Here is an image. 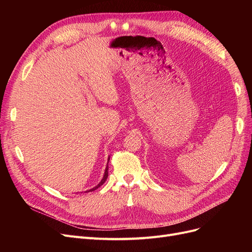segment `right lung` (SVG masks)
I'll list each match as a JSON object with an SVG mask.
<instances>
[{
	"mask_svg": "<svg viewBox=\"0 0 252 252\" xmlns=\"http://www.w3.org/2000/svg\"><path fill=\"white\" fill-rule=\"evenodd\" d=\"M108 162H109V159H108ZM107 178H108V163H107V167H106V169H105V173H104V177H103V179H102V181L98 183V184L95 186V187H94V188H91V189H89V190H87L86 192H89V191H94V190H95V189H97L98 187H101L104 183L106 182V180H107Z\"/></svg>",
	"mask_w": 252,
	"mask_h": 252,
	"instance_id": "1",
	"label": "right lung"
}]
</instances>
